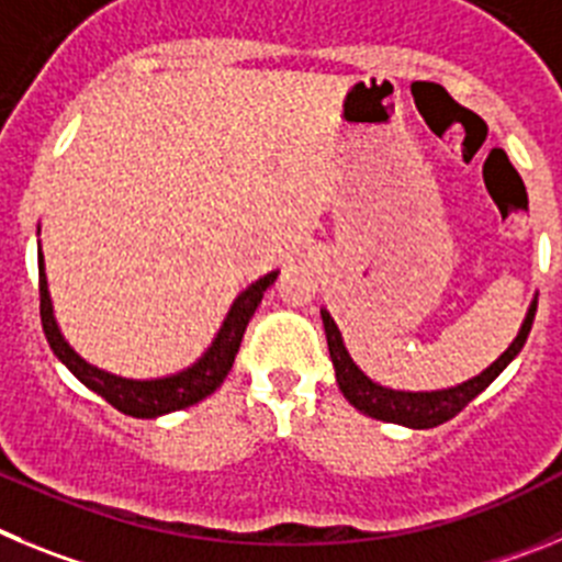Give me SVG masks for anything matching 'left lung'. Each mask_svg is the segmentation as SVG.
Returning a JSON list of instances; mask_svg holds the SVG:
<instances>
[{
  "mask_svg": "<svg viewBox=\"0 0 562 562\" xmlns=\"http://www.w3.org/2000/svg\"><path fill=\"white\" fill-rule=\"evenodd\" d=\"M535 311H538V296H535L532 305H529L527 318H524L518 336L513 338V344H509L507 350L495 358L484 372H479V375L470 378V381L457 383V386L437 389V392H401V389H389L375 383L356 367V361H352L347 347H344V338L341 333H338L336 322H333V316L325 307H322V322H325L327 350H330L333 367H336L338 389H341L344 397H347L358 412H363L367 417L383 419V423H397V426L406 428H434L448 423L451 417H457V414L462 412L476 394H482L495 378L502 375L504 369H507V363L524 350L529 330H532Z\"/></svg>",
  "mask_w": 562,
  "mask_h": 562,
  "instance_id": "left-lung-1",
  "label": "left lung"
}]
</instances>
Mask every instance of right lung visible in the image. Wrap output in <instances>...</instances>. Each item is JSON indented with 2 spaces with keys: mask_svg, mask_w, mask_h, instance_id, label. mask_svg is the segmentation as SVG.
I'll return each mask as SVG.
<instances>
[{
  "mask_svg": "<svg viewBox=\"0 0 562 562\" xmlns=\"http://www.w3.org/2000/svg\"><path fill=\"white\" fill-rule=\"evenodd\" d=\"M277 274H280V271H271V274L251 282L244 293H237V300L232 302L218 336L212 338V344L206 347V352L199 361L190 363V367L181 369V372H176V375L134 381V378H120L105 372V369H98L94 363L80 358L78 352L69 347V341L64 338V333H60L58 322H55L47 274H44V255L38 251V296H42L44 336H47L49 347H53V352L58 356V361L64 363L83 386L98 392L100 397L109 401L117 412L139 419L161 417V414L179 412V408H187L193 406V403L204 401L206 394H212L221 383H224V378L229 375L232 363H235L237 350H240L246 325H249V318L255 316L257 305L262 302L266 288L274 285Z\"/></svg>",
  "mask_w": 562,
  "mask_h": 562,
  "instance_id": "obj_1",
  "label": "right lung"
}]
</instances>
